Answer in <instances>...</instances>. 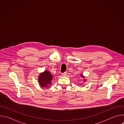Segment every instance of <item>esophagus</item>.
Segmentation results:
<instances>
[{"label": "esophagus", "mask_w": 124, "mask_h": 124, "mask_svg": "<svg viewBox=\"0 0 124 124\" xmlns=\"http://www.w3.org/2000/svg\"><path fill=\"white\" fill-rule=\"evenodd\" d=\"M66 72H65V73L62 74V76H66Z\"/></svg>", "instance_id": "obj_1"}]
</instances>
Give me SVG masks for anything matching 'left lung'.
Here are the masks:
<instances>
[{
    "label": "left lung",
    "mask_w": 124,
    "mask_h": 124,
    "mask_svg": "<svg viewBox=\"0 0 124 124\" xmlns=\"http://www.w3.org/2000/svg\"><path fill=\"white\" fill-rule=\"evenodd\" d=\"M80 76L81 77V78H84V76H83V75H80ZM84 82H85V81H86V79H84Z\"/></svg>",
    "instance_id": "left-lung-1"
}]
</instances>
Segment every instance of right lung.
Wrapping results in <instances>:
<instances>
[{"label":"right lung","instance_id":"1","mask_svg":"<svg viewBox=\"0 0 124 124\" xmlns=\"http://www.w3.org/2000/svg\"><path fill=\"white\" fill-rule=\"evenodd\" d=\"M53 76L47 70H45L44 72L40 74L38 78V82L41 87L47 88L51 84V80Z\"/></svg>","mask_w":124,"mask_h":124}]
</instances>
